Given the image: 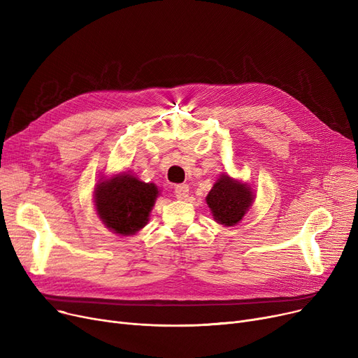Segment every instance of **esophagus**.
<instances>
[{
    "instance_id": "34e87169",
    "label": "esophagus",
    "mask_w": 358,
    "mask_h": 358,
    "mask_svg": "<svg viewBox=\"0 0 358 358\" xmlns=\"http://www.w3.org/2000/svg\"><path fill=\"white\" fill-rule=\"evenodd\" d=\"M174 194L177 199L180 200H184L189 197V185L187 184H178L174 187Z\"/></svg>"
}]
</instances>
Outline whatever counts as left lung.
Masks as SVG:
<instances>
[{"label":"left lung","instance_id":"left-lung-1","mask_svg":"<svg viewBox=\"0 0 358 358\" xmlns=\"http://www.w3.org/2000/svg\"><path fill=\"white\" fill-rule=\"evenodd\" d=\"M255 194L251 185L241 180L232 178L223 173L213 184L212 190L206 196L210 213L219 224L235 227L248 213L254 204Z\"/></svg>","mask_w":358,"mask_h":358}]
</instances>
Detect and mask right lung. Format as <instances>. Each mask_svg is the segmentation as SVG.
I'll list each match as a JSON object with an SVG mask.
<instances>
[{
    "mask_svg": "<svg viewBox=\"0 0 358 358\" xmlns=\"http://www.w3.org/2000/svg\"><path fill=\"white\" fill-rule=\"evenodd\" d=\"M158 187L141 181L130 171L101 177L94 187V208L104 227L120 236L138 234L149 220Z\"/></svg>",
    "mask_w": 358,
    "mask_h": 358,
    "instance_id": "add662e5",
    "label": "right lung"
}]
</instances>
